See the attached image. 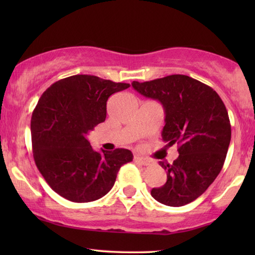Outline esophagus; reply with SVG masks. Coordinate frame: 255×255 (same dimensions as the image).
<instances>
[{"mask_svg":"<svg viewBox=\"0 0 255 255\" xmlns=\"http://www.w3.org/2000/svg\"><path fill=\"white\" fill-rule=\"evenodd\" d=\"M133 161H135L136 163L141 164V165H145V166L150 165V164L153 163L152 161H149V159L144 158V157H140V156H135V157H133Z\"/></svg>","mask_w":255,"mask_h":255,"instance_id":"1","label":"esophagus"}]
</instances>
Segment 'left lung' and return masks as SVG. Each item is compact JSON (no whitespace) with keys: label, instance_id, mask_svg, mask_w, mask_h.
Instances as JSON below:
<instances>
[{"label":"left lung","instance_id":"left-lung-1","mask_svg":"<svg viewBox=\"0 0 255 255\" xmlns=\"http://www.w3.org/2000/svg\"><path fill=\"white\" fill-rule=\"evenodd\" d=\"M132 88L158 100L165 110L162 137L178 144L179 157L172 164L159 162L166 183L154 188L155 200L171 207L184 206L200 197L222 171L231 141V123L221 97L207 84L181 74L140 82Z\"/></svg>","mask_w":255,"mask_h":255}]
</instances>
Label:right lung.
<instances>
[{
	"label": "right lung",
	"instance_id": "1",
	"mask_svg": "<svg viewBox=\"0 0 255 255\" xmlns=\"http://www.w3.org/2000/svg\"><path fill=\"white\" fill-rule=\"evenodd\" d=\"M94 75H73L51 84L32 112L34 163L56 193L73 202L102 198L114 187L124 164L132 161L129 149L96 152L89 131L107 117L111 94L129 88Z\"/></svg>",
	"mask_w": 255,
	"mask_h": 255
}]
</instances>
